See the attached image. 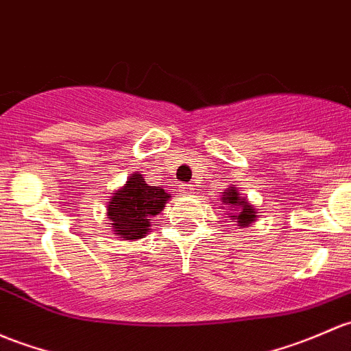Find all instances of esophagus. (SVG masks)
I'll use <instances>...</instances> for the list:
<instances>
[{
    "label": "esophagus",
    "mask_w": 351,
    "mask_h": 351,
    "mask_svg": "<svg viewBox=\"0 0 351 351\" xmlns=\"http://www.w3.org/2000/svg\"><path fill=\"white\" fill-rule=\"evenodd\" d=\"M180 191H182L183 195L193 193V185H180Z\"/></svg>",
    "instance_id": "esophagus-1"
}]
</instances>
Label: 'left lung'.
Returning a JSON list of instances; mask_svg holds the SVG:
<instances>
[{
  "mask_svg": "<svg viewBox=\"0 0 351 351\" xmlns=\"http://www.w3.org/2000/svg\"><path fill=\"white\" fill-rule=\"evenodd\" d=\"M220 205H223V210L227 208L232 222L239 225V228L249 227L257 220V210L254 208L252 204H249L245 197H242L237 186L230 185L227 190H223L222 197H220Z\"/></svg>",
  "mask_w": 351,
  "mask_h": 351,
  "instance_id": "8db88e82",
  "label": "left lung"
}]
</instances>
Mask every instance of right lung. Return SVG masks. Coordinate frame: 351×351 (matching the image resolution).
I'll return each instance as SVG.
<instances>
[{"label": "right lung", "instance_id": "obj_1", "mask_svg": "<svg viewBox=\"0 0 351 351\" xmlns=\"http://www.w3.org/2000/svg\"><path fill=\"white\" fill-rule=\"evenodd\" d=\"M171 195L161 186H149L139 173H131L128 182L108 202V219L123 241H138L151 232V219L163 212Z\"/></svg>", "mask_w": 351, "mask_h": 351}]
</instances>
